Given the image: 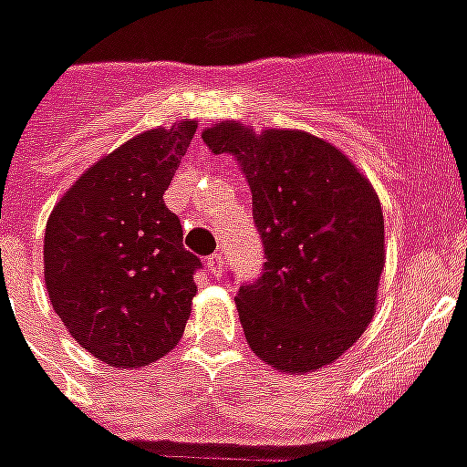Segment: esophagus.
I'll use <instances>...</instances> for the list:
<instances>
[{
	"label": "esophagus",
	"instance_id": "1",
	"mask_svg": "<svg viewBox=\"0 0 467 467\" xmlns=\"http://www.w3.org/2000/svg\"><path fill=\"white\" fill-rule=\"evenodd\" d=\"M223 261H225V259H223V254H213V256H208V259H206L208 273L218 278V275H221V273H223V266H225Z\"/></svg>",
	"mask_w": 467,
	"mask_h": 467
}]
</instances>
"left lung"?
Instances as JSON below:
<instances>
[{
    "instance_id": "obj_1",
    "label": "left lung",
    "mask_w": 467,
    "mask_h": 467,
    "mask_svg": "<svg viewBox=\"0 0 467 467\" xmlns=\"http://www.w3.org/2000/svg\"><path fill=\"white\" fill-rule=\"evenodd\" d=\"M201 139L240 162L266 252L261 278L234 297L246 343L287 374L331 365L377 312L386 256L377 192L338 148L306 131L221 122Z\"/></svg>"
}]
</instances>
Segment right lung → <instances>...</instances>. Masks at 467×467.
Listing matches in <instances>:
<instances>
[{"mask_svg": "<svg viewBox=\"0 0 467 467\" xmlns=\"http://www.w3.org/2000/svg\"><path fill=\"white\" fill-rule=\"evenodd\" d=\"M196 122L148 129L98 161L45 227V285L71 338L109 367H146L180 343L201 259L165 206Z\"/></svg>", "mask_w": 467, "mask_h": 467, "instance_id": "obj_1", "label": "right lung"}]
</instances>
